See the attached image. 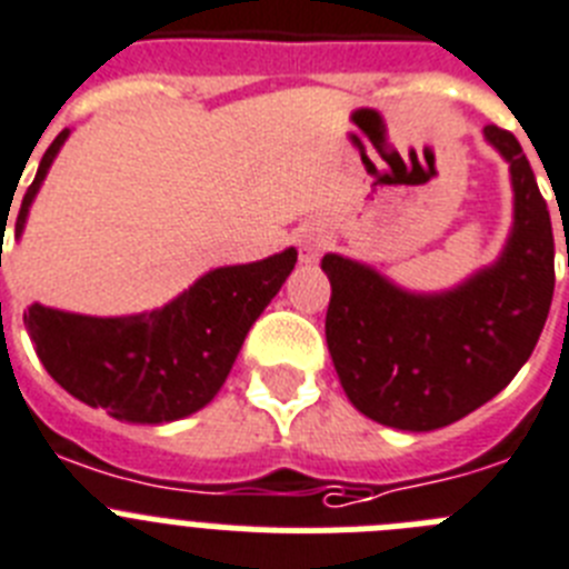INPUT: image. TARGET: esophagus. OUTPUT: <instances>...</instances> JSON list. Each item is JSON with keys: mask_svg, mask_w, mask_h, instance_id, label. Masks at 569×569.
Instances as JSON below:
<instances>
[{"mask_svg": "<svg viewBox=\"0 0 569 569\" xmlns=\"http://www.w3.org/2000/svg\"><path fill=\"white\" fill-rule=\"evenodd\" d=\"M298 246H300V260L303 263H315L320 257V251L326 249V231L320 229L318 223L303 226L298 234Z\"/></svg>", "mask_w": 569, "mask_h": 569, "instance_id": "obj_1", "label": "esophagus"}]
</instances>
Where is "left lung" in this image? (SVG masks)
Here are the masks:
<instances>
[{"mask_svg":"<svg viewBox=\"0 0 569 569\" xmlns=\"http://www.w3.org/2000/svg\"><path fill=\"white\" fill-rule=\"evenodd\" d=\"M510 162L512 229L496 263L447 291H409L372 266L326 254V343L358 412L432 432L492 401L527 363L550 315L556 246L530 160L510 131L483 128Z\"/></svg>","mask_w":569,"mask_h":569,"instance_id":"obj_1","label":"left lung"}]
</instances>
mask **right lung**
<instances>
[{"instance_id":"right-lung-1","label":"right lung","mask_w":569,"mask_h":569,"mask_svg":"<svg viewBox=\"0 0 569 569\" xmlns=\"http://www.w3.org/2000/svg\"><path fill=\"white\" fill-rule=\"evenodd\" d=\"M71 131H59L22 197L17 240ZM298 263V249L220 266L160 309L120 318L62 312L33 303L24 312L42 367L88 407L128 423H171L211 403L234 367L251 323Z\"/></svg>"}]
</instances>
